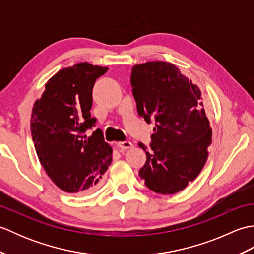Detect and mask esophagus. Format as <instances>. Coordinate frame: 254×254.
I'll return each instance as SVG.
<instances>
[{"label": "esophagus", "mask_w": 254, "mask_h": 254, "mask_svg": "<svg viewBox=\"0 0 254 254\" xmlns=\"http://www.w3.org/2000/svg\"><path fill=\"white\" fill-rule=\"evenodd\" d=\"M118 146H119V148H120L121 150H126V149H128V148H132L133 147V144L131 142H128V141L119 142L118 143Z\"/></svg>", "instance_id": "obj_1"}]
</instances>
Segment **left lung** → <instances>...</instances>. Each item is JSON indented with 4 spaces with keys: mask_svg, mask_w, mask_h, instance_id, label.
<instances>
[{
    "mask_svg": "<svg viewBox=\"0 0 254 254\" xmlns=\"http://www.w3.org/2000/svg\"><path fill=\"white\" fill-rule=\"evenodd\" d=\"M138 116L156 127L146 164L138 175L159 194H175L196 179L206 163L212 128L202 93L175 64L152 61L134 65L131 74Z\"/></svg>",
    "mask_w": 254,
    "mask_h": 254,
    "instance_id": "left-lung-1",
    "label": "left lung"
}]
</instances>
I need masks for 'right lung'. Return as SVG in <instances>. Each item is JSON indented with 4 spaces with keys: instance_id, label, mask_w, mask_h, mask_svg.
I'll return each instance as SVG.
<instances>
[{
    "instance_id": "obj_1",
    "label": "right lung",
    "mask_w": 254,
    "mask_h": 254,
    "mask_svg": "<svg viewBox=\"0 0 254 254\" xmlns=\"http://www.w3.org/2000/svg\"><path fill=\"white\" fill-rule=\"evenodd\" d=\"M108 67L80 62L62 68L48 80L35 101L30 130L36 153L47 175L67 193L87 194L110 166L112 148L91 118L93 87Z\"/></svg>"
}]
</instances>
